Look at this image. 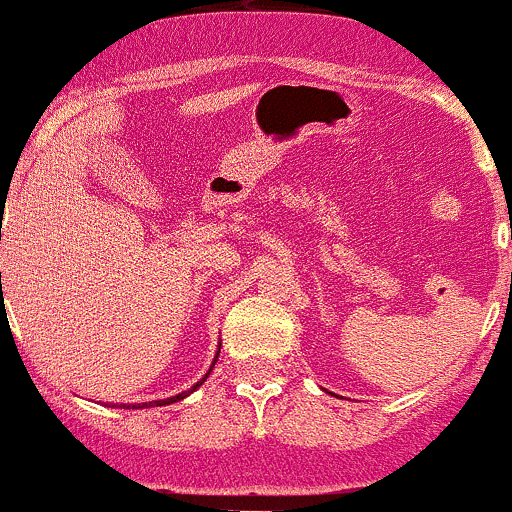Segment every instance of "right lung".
<instances>
[{
  "label": "right lung",
  "instance_id": "add662e5",
  "mask_svg": "<svg viewBox=\"0 0 512 512\" xmlns=\"http://www.w3.org/2000/svg\"><path fill=\"white\" fill-rule=\"evenodd\" d=\"M218 353H220V351H218ZM215 358H218V355H215ZM213 365H215V363H213ZM211 370H213V368H211ZM211 370H208V373H206V378H208V375H211ZM206 378H203L201 383H196V385H193L191 390H188V392H181V395H174V397H166V400H157V402H152V405H154V407H161V405H171V402H179V400H184V397H186V395H191V392L196 390V387H201L203 383H206ZM132 407H134V405H132ZM142 407H147V405H142Z\"/></svg>",
  "mask_w": 512,
  "mask_h": 512
}]
</instances>
